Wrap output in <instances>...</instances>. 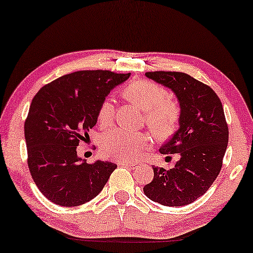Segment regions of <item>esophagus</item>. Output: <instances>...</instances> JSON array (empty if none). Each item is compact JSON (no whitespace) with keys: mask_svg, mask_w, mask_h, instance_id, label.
Instances as JSON below:
<instances>
[{"mask_svg":"<svg viewBox=\"0 0 253 253\" xmlns=\"http://www.w3.org/2000/svg\"><path fill=\"white\" fill-rule=\"evenodd\" d=\"M121 165L130 167V169H137V167L140 165V163L139 162H123V163H121Z\"/></svg>","mask_w":253,"mask_h":253,"instance_id":"obj_1","label":"esophagus"}]
</instances>
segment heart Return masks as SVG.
<instances>
[{"label":"heart","mask_w":253,"mask_h":253,"mask_svg":"<svg viewBox=\"0 0 253 253\" xmlns=\"http://www.w3.org/2000/svg\"><path fill=\"white\" fill-rule=\"evenodd\" d=\"M123 95L130 102L145 111L146 123L158 138H167L174 132L179 120V109L167 101L169 93L159 84L146 80H137L124 88ZM114 115V103L110 98L103 101L98 110V122L109 123ZM149 144L144 134H136L124 130L108 131L101 138L100 145L106 157L114 159L132 160L140 155Z\"/></svg>","instance_id":"heart-1"}]
</instances>
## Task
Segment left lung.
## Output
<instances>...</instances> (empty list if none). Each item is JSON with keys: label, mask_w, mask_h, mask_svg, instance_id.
<instances>
[{"label": "left lung", "mask_w": 253, "mask_h": 253, "mask_svg": "<svg viewBox=\"0 0 253 253\" xmlns=\"http://www.w3.org/2000/svg\"><path fill=\"white\" fill-rule=\"evenodd\" d=\"M146 78L169 88L180 107L179 127L160 146L163 155L179 153L174 169L153 166V180L144 186L147 198L163 206L194 202L212 185L222 167L229 131L214 90L181 72H147Z\"/></svg>", "instance_id": "8db88e82"}]
</instances>
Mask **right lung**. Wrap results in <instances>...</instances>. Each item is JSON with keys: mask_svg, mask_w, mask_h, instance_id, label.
Segmentation results:
<instances>
[{"mask_svg": "<svg viewBox=\"0 0 253 253\" xmlns=\"http://www.w3.org/2000/svg\"><path fill=\"white\" fill-rule=\"evenodd\" d=\"M130 73L79 71L62 75L36 94L24 124L28 165L44 196L55 205H84L103 189L117 165L78 156L80 139L97 122L101 104Z\"/></svg>", "mask_w": 253, "mask_h": 253, "instance_id": "1", "label": "right lung"}]
</instances>
